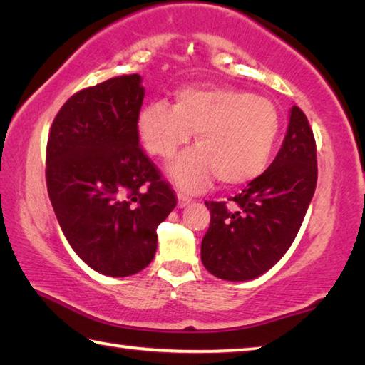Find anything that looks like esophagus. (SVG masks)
Returning <instances> with one entry per match:
<instances>
[{
    "mask_svg": "<svg viewBox=\"0 0 365 365\" xmlns=\"http://www.w3.org/2000/svg\"><path fill=\"white\" fill-rule=\"evenodd\" d=\"M191 202V200L188 196H185V195H178V207H185V206H188Z\"/></svg>",
    "mask_w": 365,
    "mask_h": 365,
    "instance_id": "obj_1",
    "label": "esophagus"
}]
</instances>
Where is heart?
<instances>
[{
    "instance_id": "b5f03b06",
    "label": "heart",
    "mask_w": 365,
    "mask_h": 365,
    "mask_svg": "<svg viewBox=\"0 0 365 365\" xmlns=\"http://www.w3.org/2000/svg\"><path fill=\"white\" fill-rule=\"evenodd\" d=\"M148 153L170 159L195 133L197 148L170 164L169 174L190 193L215 177L230 187L250 183L267 169L280 133V114L270 100L233 86H183L174 106L150 103L138 114Z\"/></svg>"
}]
</instances>
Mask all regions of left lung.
<instances>
[{"instance_id":"1","label":"left lung","mask_w":365,"mask_h":365,"mask_svg":"<svg viewBox=\"0 0 365 365\" xmlns=\"http://www.w3.org/2000/svg\"><path fill=\"white\" fill-rule=\"evenodd\" d=\"M317 185V151L307 117L289 109L288 130L270 168L225 202L206 201L211 224L201 261L228 282L252 280L280 261L294 242Z\"/></svg>"}]
</instances>
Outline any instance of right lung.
Wrapping results in <instances>:
<instances>
[{
	"label": "right lung",
	"instance_id": "obj_1",
	"mask_svg": "<svg viewBox=\"0 0 365 365\" xmlns=\"http://www.w3.org/2000/svg\"><path fill=\"white\" fill-rule=\"evenodd\" d=\"M138 73L77 91L54 117L46 146L48 195L64 237L108 277L143 270L158 225L177 206L170 185L141 150Z\"/></svg>",
	"mask_w": 365,
	"mask_h": 365
}]
</instances>
